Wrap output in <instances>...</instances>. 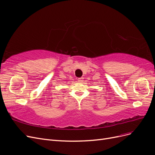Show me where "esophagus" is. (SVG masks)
<instances>
[{
	"instance_id": "obj_1",
	"label": "esophagus",
	"mask_w": 155,
	"mask_h": 155,
	"mask_svg": "<svg viewBox=\"0 0 155 155\" xmlns=\"http://www.w3.org/2000/svg\"><path fill=\"white\" fill-rule=\"evenodd\" d=\"M83 78H78V81H79V82H82V81H83Z\"/></svg>"
}]
</instances>
